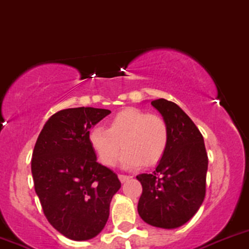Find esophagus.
Returning <instances> with one entry per match:
<instances>
[{
    "instance_id": "obj_1",
    "label": "esophagus",
    "mask_w": 249,
    "mask_h": 249,
    "mask_svg": "<svg viewBox=\"0 0 249 249\" xmlns=\"http://www.w3.org/2000/svg\"><path fill=\"white\" fill-rule=\"evenodd\" d=\"M118 177H119L120 182H122V183H125V182H126V180H129V179H130V178H131V176H125V175H119V176H118Z\"/></svg>"
}]
</instances>
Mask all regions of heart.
Returning a JSON list of instances; mask_svg holds the SVG:
<instances>
[{
    "mask_svg": "<svg viewBox=\"0 0 249 249\" xmlns=\"http://www.w3.org/2000/svg\"><path fill=\"white\" fill-rule=\"evenodd\" d=\"M170 140L167 123L157 114L129 107L118 112L107 129L96 126L89 132V144L97 159L106 166L117 162L120 149L125 148L120 166L137 169L144 162L152 166L164 157Z\"/></svg>",
    "mask_w": 249,
    "mask_h": 249,
    "instance_id": "1",
    "label": "heart"
}]
</instances>
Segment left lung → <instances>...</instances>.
<instances>
[{
	"mask_svg": "<svg viewBox=\"0 0 249 249\" xmlns=\"http://www.w3.org/2000/svg\"><path fill=\"white\" fill-rule=\"evenodd\" d=\"M152 106L167 123V149L153 173H141L140 217L147 224L176 229L190 220L202 205L208 159L201 132L175 102L153 100Z\"/></svg>",
	"mask_w": 249,
	"mask_h": 249,
	"instance_id": "left-lung-1",
	"label": "left lung"
}]
</instances>
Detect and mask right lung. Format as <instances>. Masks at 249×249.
<instances>
[{
  "mask_svg": "<svg viewBox=\"0 0 249 249\" xmlns=\"http://www.w3.org/2000/svg\"><path fill=\"white\" fill-rule=\"evenodd\" d=\"M109 113L94 107L60 110L47 120L35 144V190L48 222L70 240L87 241L102 231L113 195L122 187L89 144V130Z\"/></svg>",
  "mask_w": 249,
  "mask_h": 249,
  "instance_id": "1",
  "label": "right lung"
}]
</instances>
